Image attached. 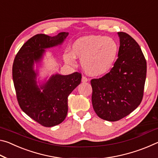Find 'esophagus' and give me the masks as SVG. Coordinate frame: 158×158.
Here are the masks:
<instances>
[{
  "label": "esophagus",
  "mask_w": 158,
  "mask_h": 158,
  "mask_svg": "<svg viewBox=\"0 0 158 158\" xmlns=\"http://www.w3.org/2000/svg\"><path fill=\"white\" fill-rule=\"evenodd\" d=\"M88 81H89V79H88L86 77L82 76V78H81V81L82 82H86Z\"/></svg>",
  "instance_id": "obj_1"
}]
</instances>
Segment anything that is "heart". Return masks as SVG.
<instances>
[{
  "label": "heart",
  "mask_w": 158,
  "mask_h": 158,
  "mask_svg": "<svg viewBox=\"0 0 158 158\" xmlns=\"http://www.w3.org/2000/svg\"><path fill=\"white\" fill-rule=\"evenodd\" d=\"M118 47L113 38L100 35L79 37L72 45V52H65L63 58L69 65L81 59L84 70L91 76H99L110 69L116 60Z\"/></svg>",
  "instance_id": "1"
}]
</instances>
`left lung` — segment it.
Masks as SVG:
<instances>
[{
	"label": "left lung",
	"instance_id": "obj_1",
	"mask_svg": "<svg viewBox=\"0 0 158 158\" xmlns=\"http://www.w3.org/2000/svg\"><path fill=\"white\" fill-rule=\"evenodd\" d=\"M118 58L109 73L90 81L96 114L108 121L127 116L140 105L146 77V60L139 45L130 35L118 33Z\"/></svg>",
	"mask_w": 158,
	"mask_h": 158
}]
</instances>
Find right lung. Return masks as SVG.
<instances>
[{"label": "right lung", "instance_id": "obj_1", "mask_svg": "<svg viewBox=\"0 0 158 158\" xmlns=\"http://www.w3.org/2000/svg\"><path fill=\"white\" fill-rule=\"evenodd\" d=\"M68 35L63 32L56 36L37 34L23 44L15 58L12 78L16 96L24 113L44 127H53L62 123L68 114V98L81 80V74H56L51 77L42 92L36 85L35 61L42 56L46 48L60 44Z\"/></svg>", "mask_w": 158, "mask_h": 158}]
</instances>
